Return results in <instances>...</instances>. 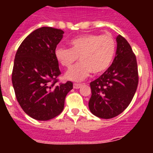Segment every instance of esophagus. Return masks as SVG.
<instances>
[{"mask_svg":"<svg viewBox=\"0 0 153 153\" xmlns=\"http://www.w3.org/2000/svg\"><path fill=\"white\" fill-rule=\"evenodd\" d=\"M82 86V84H78V83H74V89H79Z\"/></svg>","mask_w":153,"mask_h":153,"instance_id":"34e87169","label":"esophagus"}]
</instances>
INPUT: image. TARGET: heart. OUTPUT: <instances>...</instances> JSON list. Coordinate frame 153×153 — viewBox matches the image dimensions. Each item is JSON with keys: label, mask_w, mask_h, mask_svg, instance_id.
<instances>
[{"label": "heart", "mask_w": 153, "mask_h": 153, "mask_svg": "<svg viewBox=\"0 0 153 153\" xmlns=\"http://www.w3.org/2000/svg\"><path fill=\"white\" fill-rule=\"evenodd\" d=\"M70 48L56 47L54 54L63 67L69 69L79 58L80 62L65 74V78L79 82L88 77L92 72H105L113 62L117 44L110 35L84 34L70 40Z\"/></svg>", "instance_id": "obj_1"}]
</instances>
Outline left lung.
Returning <instances> with one entry per match:
<instances>
[{
  "label": "left lung",
  "instance_id": "8db88e82",
  "mask_svg": "<svg viewBox=\"0 0 153 153\" xmlns=\"http://www.w3.org/2000/svg\"><path fill=\"white\" fill-rule=\"evenodd\" d=\"M117 51L113 63L90 83L92 95L89 109L96 117L111 119L127 108L137 89L139 76L136 58L129 44L117 36Z\"/></svg>",
  "mask_w": 153,
  "mask_h": 153
}]
</instances>
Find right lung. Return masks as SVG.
Returning a JSON list of instances; mask_svg holds the SVG:
<instances>
[{"label": "right lung", "instance_id": "add662e5", "mask_svg": "<svg viewBox=\"0 0 153 153\" xmlns=\"http://www.w3.org/2000/svg\"><path fill=\"white\" fill-rule=\"evenodd\" d=\"M60 29L43 27L30 33L19 47L12 72L16 98L25 113L40 121L61 113L73 83L56 84L60 74L54 51L63 36Z\"/></svg>", "mask_w": 153, "mask_h": 153}]
</instances>
